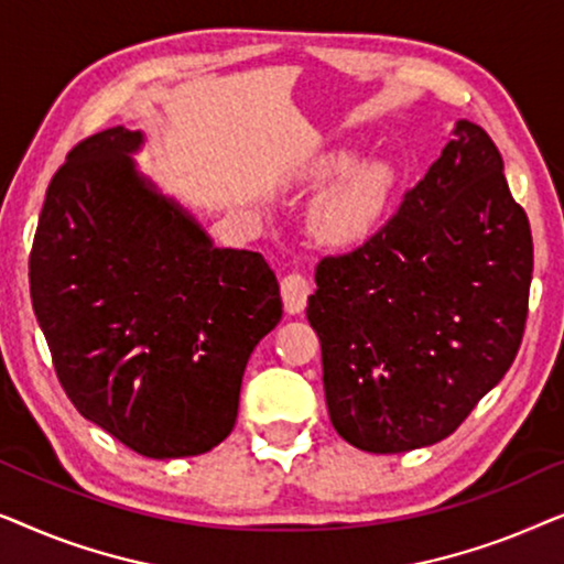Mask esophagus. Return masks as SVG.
Segmentation results:
<instances>
[{
    "label": "esophagus",
    "mask_w": 564,
    "mask_h": 564,
    "mask_svg": "<svg viewBox=\"0 0 564 564\" xmlns=\"http://www.w3.org/2000/svg\"><path fill=\"white\" fill-rule=\"evenodd\" d=\"M280 288H282L284 311L290 315L303 313L307 305V295H311V282H307V276L303 272H290L282 276Z\"/></svg>",
    "instance_id": "obj_1"
}]
</instances>
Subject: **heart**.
I'll list each match as a JSON object with an SVG mask.
<instances>
[{
  "label": "heart",
  "mask_w": 564,
  "mask_h": 564,
  "mask_svg": "<svg viewBox=\"0 0 564 564\" xmlns=\"http://www.w3.org/2000/svg\"><path fill=\"white\" fill-rule=\"evenodd\" d=\"M357 161L349 151H336L321 161L323 174L346 172ZM392 192V169L382 161H365L355 166L334 189L315 205L313 223L323 241L354 243L365 238L382 218Z\"/></svg>",
  "instance_id": "1"
}]
</instances>
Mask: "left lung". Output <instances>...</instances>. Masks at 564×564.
Returning a JSON list of instances; mask_svg holds the SVG:
<instances>
[{"instance_id":"1","label":"left lung","mask_w":564,"mask_h":564,"mask_svg":"<svg viewBox=\"0 0 564 564\" xmlns=\"http://www.w3.org/2000/svg\"><path fill=\"white\" fill-rule=\"evenodd\" d=\"M357 249L323 257L307 321L338 436L375 454L446 438L503 380L529 315L534 243L503 159L459 120Z\"/></svg>"}]
</instances>
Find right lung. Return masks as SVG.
Instances as JSON below:
<instances>
[{
  "label": "right lung",
  "instance_id": "1",
  "mask_svg": "<svg viewBox=\"0 0 564 564\" xmlns=\"http://www.w3.org/2000/svg\"><path fill=\"white\" fill-rule=\"evenodd\" d=\"M143 135L107 128L53 174L30 297L61 388L84 419L151 459L195 457L234 431L246 361L282 318L257 251L218 249L138 176Z\"/></svg>",
  "mask_w": 564,
  "mask_h": 564
}]
</instances>
